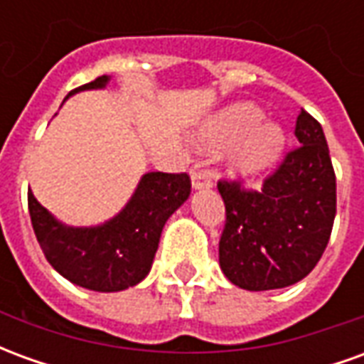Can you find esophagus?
Returning <instances> with one entry per match:
<instances>
[{
    "label": "esophagus",
    "instance_id": "esophagus-1",
    "mask_svg": "<svg viewBox=\"0 0 364 364\" xmlns=\"http://www.w3.org/2000/svg\"><path fill=\"white\" fill-rule=\"evenodd\" d=\"M191 185H193V189L195 191L210 189V187H213V173L206 171V169L193 171V175H191Z\"/></svg>",
    "mask_w": 364,
    "mask_h": 364
}]
</instances>
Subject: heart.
Listing matches in <instances>:
<instances>
[{"label": "heart", "instance_id": "obj_1", "mask_svg": "<svg viewBox=\"0 0 364 364\" xmlns=\"http://www.w3.org/2000/svg\"><path fill=\"white\" fill-rule=\"evenodd\" d=\"M203 148H224L230 173L252 177L273 166L284 148L279 124L263 120V111L252 103H234L216 112L198 136Z\"/></svg>", "mask_w": 364, "mask_h": 364}]
</instances>
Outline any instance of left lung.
<instances>
[{
  "label": "left lung",
  "instance_id": "left-lung-1",
  "mask_svg": "<svg viewBox=\"0 0 364 364\" xmlns=\"http://www.w3.org/2000/svg\"><path fill=\"white\" fill-rule=\"evenodd\" d=\"M289 151L261 191L218 181L226 224L218 245L220 269L245 290L284 289L320 261L336 218V173L321 124L302 109Z\"/></svg>",
  "mask_w": 364,
  "mask_h": 364
}]
</instances>
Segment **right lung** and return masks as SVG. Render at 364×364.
Segmentation results:
<instances>
[{"label":"right lung","mask_w":364,"mask_h":364,"mask_svg":"<svg viewBox=\"0 0 364 364\" xmlns=\"http://www.w3.org/2000/svg\"><path fill=\"white\" fill-rule=\"evenodd\" d=\"M109 80V75H101L70 95L103 90ZM189 195L187 173L150 171L142 175L124 208L99 226H66L31 191L28 214L44 257L64 279L97 292H119L138 284L150 273L161 230Z\"/></svg>","instance_id":"right-lung-1"}]
</instances>
